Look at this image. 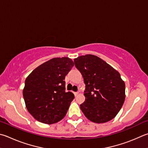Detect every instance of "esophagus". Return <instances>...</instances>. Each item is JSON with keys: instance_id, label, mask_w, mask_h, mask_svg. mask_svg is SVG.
<instances>
[{"instance_id": "obj_1", "label": "esophagus", "mask_w": 148, "mask_h": 148, "mask_svg": "<svg viewBox=\"0 0 148 148\" xmlns=\"http://www.w3.org/2000/svg\"><path fill=\"white\" fill-rule=\"evenodd\" d=\"M74 95L75 96H76L77 95H78V92H74Z\"/></svg>"}]
</instances>
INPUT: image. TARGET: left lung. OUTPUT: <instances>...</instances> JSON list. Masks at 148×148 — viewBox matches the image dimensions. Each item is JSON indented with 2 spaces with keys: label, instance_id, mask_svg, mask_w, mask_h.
<instances>
[{
  "label": "left lung",
  "instance_id": "1",
  "mask_svg": "<svg viewBox=\"0 0 148 148\" xmlns=\"http://www.w3.org/2000/svg\"><path fill=\"white\" fill-rule=\"evenodd\" d=\"M85 84V100L80 105L85 116L95 123L113 119L125 100V83L120 74L97 56L87 54L74 59Z\"/></svg>",
  "mask_w": 148,
  "mask_h": 148
}]
</instances>
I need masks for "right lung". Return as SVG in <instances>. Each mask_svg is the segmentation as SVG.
<instances>
[{
    "instance_id": "obj_1",
    "label": "right lung",
    "mask_w": 148,
    "mask_h": 148,
    "mask_svg": "<svg viewBox=\"0 0 148 148\" xmlns=\"http://www.w3.org/2000/svg\"><path fill=\"white\" fill-rule=\"evenodd\" d=\"M74 66L69 58H55L26 77L23 97L28 112L39 122L52 124L65 116L74 95L66 92L64 79Z\"/></svg>"
}]
</instances>
